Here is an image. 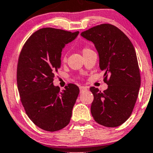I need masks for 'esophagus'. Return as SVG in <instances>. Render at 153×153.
<instances>
[{"label":"esophagus","instance_id":"1","mask_svg":"<svg viewBox=\"0 0 153 153\" xmlns=\"http://www.w3.org/2000/svg\"><path fill=\"white\" fill-rule=\"evenodd\" d=\"M87 90H88V87H86V86H80V92H83V91H87Z\"/></svg>","mask_w":153,"mask_h":153}]
</instances>
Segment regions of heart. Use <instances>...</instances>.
<instances>
[{
  "label": "heart",
  "instance_id": "heart-1",
  "mask_svg": "<svg viewBox=\"0 0 153 153\" xmlns=\"http://www.w3.org/2000/svg\"><path fill=\"white\" fill-rule=\"evenodd\" d=\"M89 51H91V50L90 49V48H87V47H85V48H83V54H85V53H88V52ZM67 58H66V56L65 55H64V56H62V62H65L66 61Z\"/></svg>",
  "mask_w": 153,
  "mask_h": 153
}]
</instances>
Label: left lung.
<instances>
[{
    "mask_svg": "<svg viewBox=\"0 0 153 153\" xmlns=\"http://www.w3.org/2000/svg\"><path fill=\"white\" fill-rule=\"evenodd\" d=\"M80 36L94 44L100 70L105 72L104 81L108 85L103 92L90 88L94 95L92 116L104 126H119L133 111L141 85L134 47L121 30L110 24L97 25Z\"/></svg>",
    "mask_w": 153,
    "mask_h": 153,
    "instance_id": "obj_1",
    "label": "left lung"
}]
</instances>
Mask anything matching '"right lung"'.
<instances>
[{"label":"right lung","instance_id":"add662e5","mask_svg":"<svg viewBox=\"0 0 153 153\" xmlns=\"http://www.w3.org/2000/svg\"><path fill=\"white\" fill-rule=\"evenodd\" d=\"M79 34L46 27L35 32L25 43L17 65V87L27 115L47 131L65 128L70 121L79 88L70 83L60 91L53 83L61 67L62 51Z\"/></svg>","mask_w":153,"mask_h":153}]
</instances>
